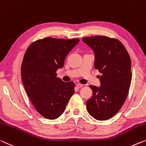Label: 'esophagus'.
<instances>
[{
    "instance_id": "34e87169",
    "label": "esophagus",
    "mask_w": 146,
    "mask_h": 146,
    "mask_svg": "<svg viewBox=\"0 0 146 146\" xmlns=\"http://www.w3.org/2000/svg\"><path fill=\"white\" fill-rule=\"evenodd\" d=\"M77 88H82L83 86H84V85L83 84H77Z\"/></svg>"
}]
</instances>
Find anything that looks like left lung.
<instances>
[{"mask_svg":"<svg viewBox=\"0 0 146 146\" xmlns=\"http://www.w3.org/2000/svg\"><path fill=\"white\" fill-rule=\"evenodd\" d=\"M94 50V68L101 76V86H90L93 96L86 101L88 112L97 120L112 117L121 109L130 88L131 61L123 44L106 36L82 38Z\"/></svg>","mask_w":146,"mask_h":146,"instance_id":"1","label":"left lung"}]
</instances>
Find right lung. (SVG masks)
Wrapping results in <instances>:
<instances>
[{"label":"right lung","mask_w":146,"mask_h":146,"mask_svg":"<svg viewBox=\"0 0 146 146\" xmlns=\"http://www.w3.org/2000/svg\"><path fill=\"white\" fill-rule=\"evenodd\" d=\"M77 38L63 40L45 38L32 43L25 52L21 65V80L36 110L45 118L55 119L62 114L75 93V84L56 77L64 67Z\"/></svg>","instance_id":"obj_1"}]
</instances>
